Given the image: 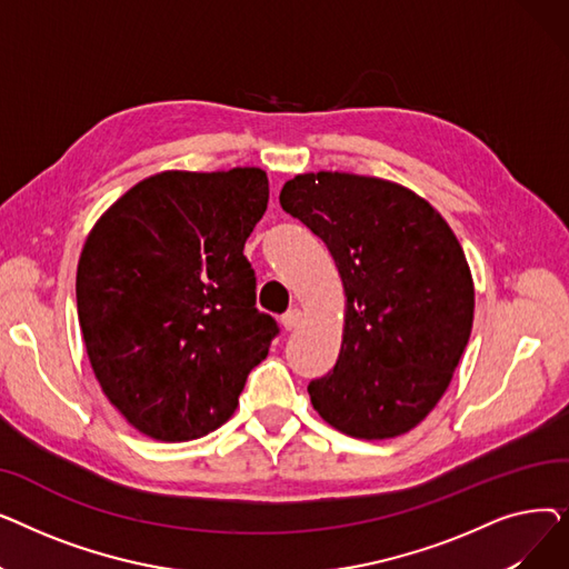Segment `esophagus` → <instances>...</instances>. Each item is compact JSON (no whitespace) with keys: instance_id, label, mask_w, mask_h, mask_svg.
Returning <instances> with one entry per match:
<instances>
[{"instance_id":"34e87169","label":"esophagus","mask_w":569,"mask_h":569,"mask_svg":"<svg viewBox=\"0 0 569 569\" xmlns=\"http://www.w3.org/2000/svg\"><path fill=\"white\" fill-rule=\"evenodd\" d=\"M300 322H302V311L300 309H290L288 313H283L281 316V325H283V330H297V327H300Z\"/></svg>"}]
</instances>
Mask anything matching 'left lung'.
I'll list each match as a JSON object with an SVG mask.
<instances>
[{
	"mask_svg": "<svg viewBox=\"0 0 569 569\" xmlns=\"http://www.w3.org/2000/svg\"><path fill=\"white\" fill-rule=\"evenodd\" d=\"M283 212L330 249L346 290L335 369L309 382L327 425L365 440L420 425L472 330V277L452 228L406 187L348 172L297 174Z\"/></svg>",
	"mask_w": 569,
	"mask_h": 569,
	"instance_id": "left-lung-1",
	"label": "left lung"
}]
</instances>
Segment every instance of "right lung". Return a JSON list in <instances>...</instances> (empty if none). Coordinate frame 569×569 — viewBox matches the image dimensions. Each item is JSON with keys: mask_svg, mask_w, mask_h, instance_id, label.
<instances>
[{"mask_svg": "<svg viewBox=\"0 0 569 569\" xmlns=\"http://www.w3.org/2000/svg\"><path fill=\"white\" fill-rule=\"evenodd\" d=\"M269 198L260 168L142 179L89 232L76 277L89 362L140 433L219 429L279 335L256 309L244 242Z\"/></svg>", "mask_w": 569, "mask_h": 569, "instance_id": "obj_1", "label": "right lung"}]
</instances>
